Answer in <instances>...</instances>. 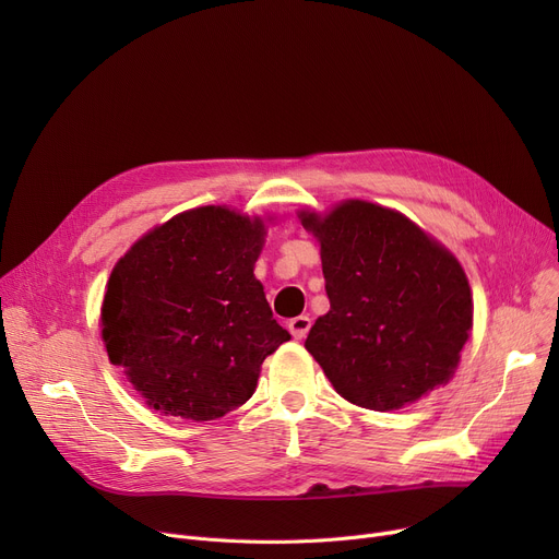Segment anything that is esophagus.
<instances>
[{
	"mask_svg": "<svg viewBox=\"0 0 559 559\" xmlns=\"http://www.w3.org/2000/svg\"><path fill=\"white\" fill-rule=\"evenodd\" d=\"M310 326H312V321L306 314L289 319V324H287V329H289V333H292V337H295V340H304L308 335Z\"/></svg>",
	"mask_w": 559,
	"mask_h": 559,
	"instance_id": "34e87169",
	"label": "esophagus"
}]
</instances>
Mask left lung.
<instances>
[{
	"label": "left lung",
	"mask_w": 559,
	"mask_h": 559,
	"mask_svg": "<svg viewBox=\"0 0 559 559\" xmlns=\"http://www.w3.org/2000/svg\"><path fill=\"white\" fill-rule=\"evenodd\" d=\"M297 215L319 242L331 301L306 348L335 392L388 413L447 385L474 329L460 260L380 203L344 199L326 213Z\"/></svg>",
	"instance_id": "1"
}]
</instances>
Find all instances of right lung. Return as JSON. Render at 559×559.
Instances as JSON below:
<instances>
[{
	"label": "right lung",
	"mask_w": 559,
	"mask_h": 559,
	"mask_svg": "<svg viewBox=\"0 0 559 559\" xmlns=\"http://www.w3.org/2000/svg\"><path fill=\"white\" fill-rule=\"evenodd\" d=\"M274 217L199 205L146 230L115 262L99 331L146 407L219 419L245 405L289 340L253 267Z\"/></svg>",
	"instance_id": "right-lung-1"
}]
</instances>
